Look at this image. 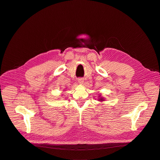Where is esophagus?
Masks as SVG:
<instances>
[{
    "label": "esophagus",
    "mask_w": 160,
    "mask_h": 160,
    "mask_svg": "<svg viewBox=\"0 0 160 160\" xmlns=\"http://www.w3.org/2000/svg\"><path fill=\"white\" fill-rule=\"evenodd\" d=\"M78 83L82 84V83H83V79L82 78H78Z\"/></svg>",
    "instance_id": "esophagus-1"
}]
</instances>
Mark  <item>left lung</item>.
<instances>
[{
  "label": "left lung",
  "mask_w": 160,
  "mask_h": 160,
  "mask_svg": "<svg viewBox=\"0 0 160 160\" xmlns=\"http://www.w3.org/2000/svg\"><path fill=\"white\" fill-rule=\"evenodd\" d=\"M98 101H100V102L104 101V98H102V97H100V96H99V98H98Z\"/></svg>",
  "instance_id": "obj_1"
}]
</instances>
